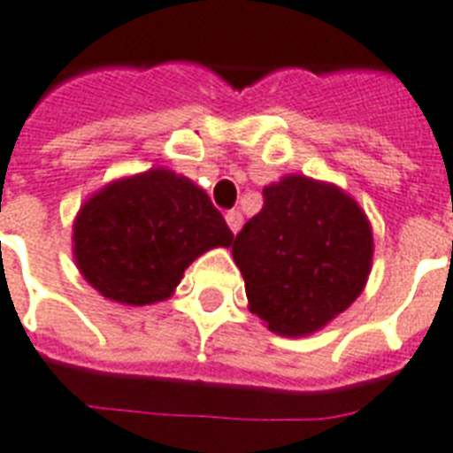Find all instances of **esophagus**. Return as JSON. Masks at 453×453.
Wrapping results in <instances>:
<instances>
[{
  "label": "esophagus",
  "mask_w": 453,
  "mask_h": 453,
  "mask_svg": "<svg viewBox=\"0 0 453 453\" xmlns=\"http://www.w3.org/2000/svg\"><path fill=\"white\" fill-rule=\"evenodd\" d=\"M226 224H229V229L234 231V234H238L241 226H243V215H241L238 210H229V212H226Z\"/></svg>",
  "instance_id": "1"
}]
</instances>
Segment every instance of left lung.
Instances as JSON below:
<instances>
[{
    "mask_svg": "<svg viewBox=\"0 0 453 453\" xmlns=\"http://www.w3.org/2000/svg\"><path fill=\"white\" fill-rule=\"evenodd\" d=\"M250 311L271 332L313 334L365 289L374 241L360 205L329 182L288 175L234 241Z\"/></svg>",
    "mask_w": 453,
    "mask_h": 453,
    "instance_id": "obj_1",
    "label": "left lung"
}]
</instances>
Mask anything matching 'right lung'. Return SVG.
<instances>
[{
	"label": "right lung",
	"instance_id": "obj_1",
	"mask_svg": "<svg viewBox=\"0 0 453 453\" xmlns=\"http://www.w3.org/2000/svg\"><path fill=\"white\" fill-rule=\"evenodd\" d=\"M81 276L111 302L144 306L168 299L196 257L229 248L234 234L201 187L151 168L93 194L74 219Z\"/></svg>",
	"mask_w": 453,
	"mask_h": 453
}]
</instances>
